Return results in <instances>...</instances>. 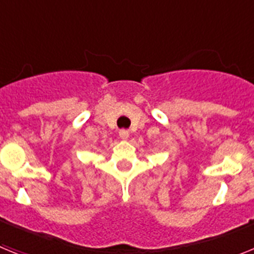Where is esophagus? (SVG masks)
Returning a JSON list of instances; mask_svg holds the SVG:
<instances>
[{
    "instance_id": "1",
    "label": "esophagus",
    "mask_w": 254,
    "mask_h": 254,
    "mask_svg": "<svg viewBox=\"0 0 254 254\" xmlns=\"http://www.w3.org/2000/svg\"><path fill=\"white\" fill-rule=\"evenodd\" d=\"M129 136V132L127 129H121L120 131V137L123 138V140H127Z\"/></svg>"
}]
</instances>
